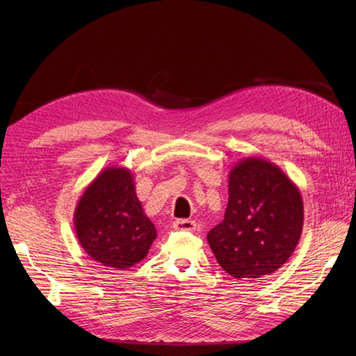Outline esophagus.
I'll return each mask as SVG.
<instances>
[{
	"label": "esophagus",
	"instance_id": "esophagus-1",
	"mask_svg": "<svg viewBox=\"0 0 356 356\" xmlns=\"http://www.w3.org/2000/svg\"><path fill=\"white\" fill-rule=\"evenodd\" d=\"M174 229L177 232H195L196 222L193 220H177L174 222Z\"/></svg>",
	"mask_w": 356,
	"mask_h": 356
}]
</instances>
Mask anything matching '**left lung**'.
Masks as SVG:
<instances>
[{"instance_id": "1", "label": "left lung", "mask_w": 356, "mask_h": 356, "mask_svg": "<svg viewBox=\"0 0 356 356\" xmlns=\"http://www.w3.org/2000/svg\"><path fill=\"white\" fill-rule=\"evenodd\" d=\"M303 199L285 172L261 157H246L229 174L224 220L208 233L222 270L236 279L275 273L293 255L303 230Z\"/></svg>"}]
</instances>
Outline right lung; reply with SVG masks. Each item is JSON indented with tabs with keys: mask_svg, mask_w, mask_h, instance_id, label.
I'll use <instances>...</instances> for the list:
<instances>
[{
	"mask_svg": "<svg viewBox=\"0 0 356 356\" xmlns=\"http://www.w3.org/2000/svg\"><path fill=\"white\" fill-rule=\"evenodd\" d=\"M74 227L86 254L114 270L144 260L157 236L136 196L132 172L122 166L105 168L84 190Z\"/></svg>",
	"mask_w": 356,
	"mask_h": 356,
	"instance_id": "right-lung-1",
	"label": "right lung"
}]
</instances>
